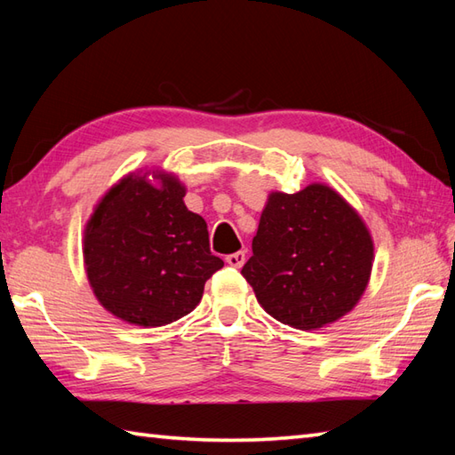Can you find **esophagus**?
<instances>
[{"instance_id":"obj_1","label":"esophagus","mask_w":455,"mask_h":455,"mask_svg":"<svg viewBox=\"0 0 455 455\" xmlns=\"http://www.w3.org/2000/svg\"><path fill=\"white\" fill-rule=\"evenodd\" d=\"M225 262L228 266H233V267H243V264L246 262V252H243V250H238V252H235V254H228L225 258Z\"/></svg>"}]
</instances>
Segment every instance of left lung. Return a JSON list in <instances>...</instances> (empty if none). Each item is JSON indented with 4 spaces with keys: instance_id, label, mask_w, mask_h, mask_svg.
<instances>
[{
    "instance_id": "8db88e82",
    "label": "left lung",
    "mask_w": 455,
    "mask_h": 455,
    "mask_svg": "<svg viewBox=\"0 0 455 455\" xmlns=\"http://www.w3.org/2000/svg\"><path fill=\"white\" fill-rule=\"evenodd\" d=\"M243 275L267 315L299 331L336 323L371 277L373 238L350 203L326 183L272 191Z\"/></svg>"
}]
</instances>
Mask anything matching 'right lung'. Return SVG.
Instances as JSON below:
<instances>
[{
	"instance_id": "obj_1",
	"label": "right lung",
	"mask_w": 455,
	"mask_h": 455,
	"mask_svg": "<svg viewBox=\"0 0 455 455\" xmlns=\"http://www.w3.org/2000/svg\"><path fill=\"white\" fill-rule=\"evenodd\" d=\"M172 172H131L93 207L84 267L100 305L121 321L156 328L189 315L225 266L209 250L207 222L191 212Z\"/></svg>"
}]
</instances>
